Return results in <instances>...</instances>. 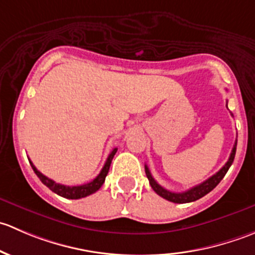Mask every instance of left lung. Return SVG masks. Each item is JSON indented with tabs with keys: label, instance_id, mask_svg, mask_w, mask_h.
<instances>
[{
	"label": "left lung",
	"instance_id": "1",
	"mask_svg": "<svg viewBox=\"0 0 255 255\" xmlns=\"http://www.w3.org/2000/svg\"><path fill=\"white\" fill-rule=\"evenodd\" d=\"M236 149H237V142H236L235 145H233L232 153H231L230 159L227 160V163H226L225 165H223L222 168H221L220 170L215 174V175L208 177V179L205 180L204 182H201L200 185H196V186L191 187V189L187 190V191L171 192V191H169V190L164 189L163 186H160V185H159L158 182L154 180V177L151 176L150 171H149V168L145 165L146 177H148L149 184H150L151 189H153L154 191L159 195V196H161L163 199L168 200V201L174 202V204H187V202L196 201V200L201 199V197H204L205 195H207L210 191H212V190L215 189L218 184H220L221 180L225 177L226 173H227L228 169H230V166L232 165L233 160H235Z\"/></svg>",
	"mask_w": 255,
	"mask_h": 255
}]
</instances>
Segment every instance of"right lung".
Returning <instances> with one entry per match:
<instances>
[{"instance_id":"add662e5","label":"right lung","mask_w":255,"mask_h":255,"mask_svg":"<svg viewBox=\"0 0 255 255\" xmlns=\"http://www.w3.org/2000/svg\"><path fill=\"white\" fill-rule=\"evenodd\" d=\"M116 151H117V148H115L111 151V154H110L109 158H107L106 163H105L104 168H102L101 173H100L99 175L95 177L92 181L87 182V184H84V185H79V186H68V185L58 184V182H55L54 180L49 179V177L43 175V174L40 173V171L38 170L34 165H33V163L30 160H29V163H30V165H32V169L34 170L35 175L39 177L40 181H42L45 186L49 187L51 191L55 192V194L59 195V196L65 197V199L78 200V199H82V197H86V196H89V195L94 194V192H96L97 190L102 186V184L105 182V179H106L107 174H109L110 166H111V161H112L113 156H115Z\"/></svg>"}]
</instances>
